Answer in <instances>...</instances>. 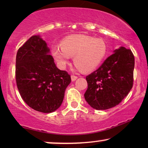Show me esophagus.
<instances>
[{
    "label": "esophagus",
    "mask_w": 148,
    "mask_h": 148,
    "mask_svg": "<svg viewBox=\"0 0 148 148\" xmlns=\"http://www.w3.org/2000/svg\"><path fill=\"white\" fill-rule=\"evenodd\" d=\"M71 80L73 81H73H75L77 79L78 77L76 76V75H71Z\"/></svg>",
    "instance_id": "34e87169"
}]
</instances>
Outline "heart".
I'll return each instance as SVG.
<instances>
[{
	"instance_id": "obj_1",
	"label": "heart",
	"mask_w": 148,
	"mask_h": 148,
	"mask_svg": "<svg viewBox=\"0 0 148 148\" xmlns=\"http://www.w3.org/2000/svg\"><path fill=\"white\" fill-rule=\"evenodd\" d=\"M60 45L52 46V54L62 69L73 56V63L78 69L90 72L102 63L107 54V46L104 40L86 35L66 38Z\"/></svg>"
}]
</instances>
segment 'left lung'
Here are the masks:
<instances>
[{
	"mask_svg": "<svg viewBox=\"0 0 148 148\" xmlns=\"http://www.w3.org/2000/svg\"><path fill=\"white\" fill-rule=\"evenodd\" d=\"M96 71L86 76V102L96 110L116 106L130 92L133 84L135 58L130 49L121 46Z\"/></svg>",
	"mask_w": 148,
	"mask_h": 148,
	"instance_id": "8db88e82",
	"label": "left lung"
}]
</instances>
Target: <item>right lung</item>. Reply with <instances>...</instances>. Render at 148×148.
<instances>
[{
	"mask_svg": "<svg viewBox=\"0 0 148 148\" xmlns=\"http://www.w3.org/2000/svg\"><path fill=\"white\" fill-rule=\"evenodd\" d=\"M50 49L40 36H33L18 50L15 79L24 102L35 110L54 112L63 101L71 76L56 67Z\"/></svg>",
	"mask_w": 148,
	"mask_h": 148,
	"instance_id": "add662e5",
	"label": "right lung"
}]
</instances>
